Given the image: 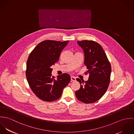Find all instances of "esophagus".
<instances>
[{
  "mask_svg": "<svg viewBox=\"0 0 134 134\" xmlns=\"http://www.w3.org/2000/svg\"><path fill=\"white\" fill-rule=\"evenodd\" d=\"M71 80H72V81H74L76 80V78L74 77L71 76Z\"/></svg>",
  "mask_w": 134,
  "mask_h": 134,
  "instance_id": "34e87169",
  "label": "esophagus"
}]
</instances>
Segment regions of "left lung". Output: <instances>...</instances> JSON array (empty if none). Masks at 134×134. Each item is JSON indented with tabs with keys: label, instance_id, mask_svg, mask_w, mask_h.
Returning a JSON list of instances; mask_svg holds the SVG:
<instances>
[{
	"label": "left lung",
	"instance_id": "obj_1",
	"mask_svg": "<svg viewBox=\"0 0 134 134\" xmlns=\"http://www.w3.org/2000/svg\"><path fill=\"white\" fill-rule=\"evenodd\" d=\"M84 52V64L89 74L87 81L76 80L80 84L76 91L77 98L90 104L99 99L106 92L110 82L111 67L107 57L100 44L93 41H77Z\"/></svg>",
	"mask_w": 134,
	"mask_h": 134
}]
</instances>
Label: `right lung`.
Masks as SVG:
<instances>
[{
    "label": "right lung",
    "mask_w": 134,
    "mask_h": 134,
    "mask_svg": "<svg viewBox=\"0 0 134 134\" xmlns=\"http://www.w3.org/2000/svg\"><path fill=\"white\" fill-rule=\"evenodd\" d=\"M69 41L45 40L38 44L30 54L27 62L26 75L32 92L40 99L52 102L59 99L62 90L70 82L67 73L52 75L51 66L57 62L62 49Z\"/></svg>",
    "instance_id": "right-lung-1"
}]
</instances>
